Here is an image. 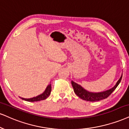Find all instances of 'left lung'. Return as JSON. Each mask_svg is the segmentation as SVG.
Here are the masks:
<instances>
[{
  "mask_svg": "<svg viewBox=\"0 0 129 129\" xmlns=\"http://www.w3.org/2000/svg\"><path fill=\"white\" fill-rule=\"evenodd\" d=\"M122 76H123V74L121 75L120 79H118V81L117 82L115 85L112 88L102 92H99V93H93V92H90L87 91L85 89H84L83 87L81 86L80 85L74 82L73 81H72L71 83H72L75 93L79 98L82 99V100H84V101L89 102L99 101L102 99H105L107 98L109 95H111V94L115 90V89L117 88L118 84H120Z\"/></svg>",
  "mask_w": 129,
  "mask_h": 129,
  "instance_id": "left-lung-1",
  "label": "left lung"
}]
</instances>
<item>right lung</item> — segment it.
Segmentation results:
<instances>
[{
    "label": "right lung",
    "instance_id": "obj_1",
    "mask_svg": "<svg viewBox=\"0 0 129 129\" xmlns=\"http://www.w3.org/2000/svg\"><path fill=\"white\" fill-rule=\"evenodd\" d=\"M51 91V84H49L48 85L47 87L43 93L39 95V96L34 97L33 98L30 99H24L23 98H20L21 99L24 100V101H27V102H37V101H42V100H45L47 99L48 97L50 95Z\"/></svg>",
    "mask_w": 129,
    "mask_h": 129
}]
</instances>
